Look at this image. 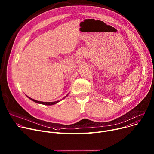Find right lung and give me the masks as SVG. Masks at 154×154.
Listing matches in <instances>:
<instances>
[{"label": "right lung", "instance_id": "1", "mask_svg": "<svg viewBox=\"0 0 154 154\" xmlns=\"http://www.w3.org/2000/svg\"><path fill=\"white\" fill-rule=\"evenodd\" d=\"M67 96H68V95H66L65 97H64V98H63V99H64V98H66ZM26 97H27L29 100H31L32 101H34L35 103H38V104H41L46 105V106H51V105L55 104H56V103H57L58 102H59V101H61V100H60V101H54V102H42V101H39L35 100H34V99L28 97V96H26Z\"/></svg>", "mask_w": 154, "mask_h": 154}]
</instances>
